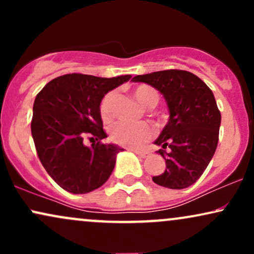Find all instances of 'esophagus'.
<instances>
[{"label":"esophagus","mask_w":254,"mask_h":254,"mask_svg":"<svg viewBox=\"0 0 254 254\" xmlns=\"http://www.w3.org/2000/svg\"><path fill=\"white\" fill-rule=\"evenodd\" d=\"M133 153H136L137 155L143 157V159H145V157H148L150 155L149 151H142V150H133Z\"/></svg>","instance_id":"esophagus-1"}]
</instances>
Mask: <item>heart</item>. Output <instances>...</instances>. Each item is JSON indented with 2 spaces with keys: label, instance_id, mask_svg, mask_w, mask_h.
<instances>
[{
  "label": "heart",
  "instance_id": "obj_1",
  "mask_svg": "<svg viewBox=\"0 0 254 254\" xmlns=\"http://www.w3.org/2000/svg\"><path fill=\"white\" fill-rule=\"evenodd\" d=\"M132 95L137 103L145 109H151L159 103V93L148 84H138L132 89ZM115 92L107 93L100 103V116L104 122H109L113 116ZM153 136V129L148 124L118 123L111 129V138L115 143L127 148H138L148 142Z\"/></svg>",
  "mask_w": 254,
  "mask_h": 254
}]
</instances>
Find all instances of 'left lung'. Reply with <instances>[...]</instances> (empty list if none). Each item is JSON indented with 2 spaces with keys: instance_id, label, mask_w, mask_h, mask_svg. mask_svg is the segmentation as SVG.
Masks as SVG:
<instances>
[{
  "instance_id": "left-lung-1",
  "label": "left lung",
  "mask_w": 254,
  "mask_h": 254,
  "mask_svg": "<svg viewBox=\"0 0 254 254\" xmlns=\"http://www.w3.org/2000/svg\"><path fill=\"white\" fill-rule=\"evenodd\" d=\"M132 81L159 90L170 111L168 123L154 142L162 148L159 153L166 168L153 182L173 190L189 188L199 179L217 148L221 113L211 89L192 72L176 69L137 75Z\"/></svg>"
}]
</instances>
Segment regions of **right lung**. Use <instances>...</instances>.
I'll return each instance as SVG.
<instances>
[{
    "label": "right lung",
    "instance_id": "1",
    "mask_svg": "<svg viewBox=\"0 0 254 254\" xmlns=\"http://www.w3.org/2000/svg\"><path fill=\"white\" fill-rule=\"evenodd\" d=\"M131 78L66 74L51 80L33 104L32 137L38 157L61 188L75 194L88 193L107 182L116 165L118 145L100 143V103L105 94ZM98 142L87 147L84 136Z\"/></svg>",
    "mask_w": 254,
    "mask_h": 254
}]
</instances>
